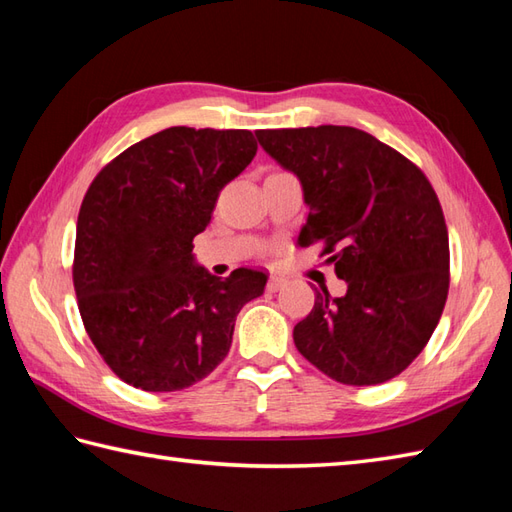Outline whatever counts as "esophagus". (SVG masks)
I'll return each mask as SVG.
<instances>
[{"instance_id":"34e87169","label":"esophagus","mask_w":512,"mask_h":512,"mask_svg":"<svg viewBox=\"0 0 512 512\" xmlns=\"http://www.w3.org/2000/svg\"><path fill=\"white\" fill-rule=\"evenodd\" d=\"M284 284H286V279H284V277H281V275H273V277L268 279V286H266V288H268L270 292H277V290H279L281 286H284Z\"/></svg>"}]
</instances>
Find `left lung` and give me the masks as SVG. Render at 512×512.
<instances>
[{"instance_id":"8db88e82","label":"left lung","mask_w":512,"mask_h":512,"mask_svg":"<svg viewBox=\"0 0 512 512\" xmlns=\"http://www.w3.org/2000/svg\"><path fill=\"white\" fill-rule=\"evenodd\" d=\"M259 145L295 173L308 204L301 246L323 244L343 297L314 288L295 345L343 385H378L411 365L449 295V233L427 176L356 127L259 129Z\"/></svg>"}]
</instances>
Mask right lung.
I'll list each match as a JSON object with an SVG mask.
<instances>
[{
  "label": "right lung",
  "mask_w": 512,
  "mask_h": 512,
  "mask_svg": "<svg viewBox=\"0 0 512 512\" xmlns=\"http://www.w3.org/2000/svg\"><path fill=\"white\" fill-rule=\"evenodd\" d=\"M255 154L248 129L169 127L92 180L72 279L85 332L127 385L178 391L206 378L231 350L239 310L264 295L262 270L220 279L193 257L217 195Z\"/></svg>",
  "instance_id": "add662e5"
}]
</instances>
